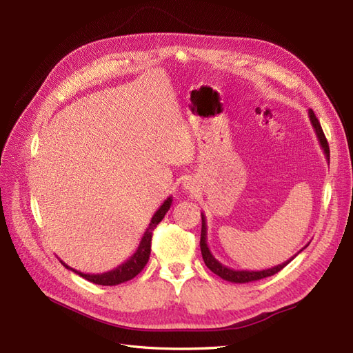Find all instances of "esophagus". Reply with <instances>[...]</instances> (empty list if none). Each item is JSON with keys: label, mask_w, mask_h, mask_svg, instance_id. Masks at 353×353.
I'll use <instances>...</instances> for the list:
<instances>
[{"label": "esophagus", "mask_w": 353, "mask_h": 353, "mask_svg": "<svg viewBox=\"0 0 353 353\" xmlns=\"http://www.w3.org/2000/svg\"><path fill=\"white\" fill-rule=\"evenodd\" d=\"M196 184H194V181H191V179H188V181H185L184 183V190H187L188 193H194L196 191Z\"/></svg>", "instance_id": "34e87169"}]
</instances>
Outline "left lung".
<instances>
[{"label":"left lung","instance_id":"8db88e82","mask_svg":"<svg viewBox=\"0 0 353 353\" xmlns=\"http://www.w3.org/2000/svg\"><path fill=\"white\" fill-rule=\"evenodd\" d=\"M309 114V121H311L314 130H315V134L318 137V141H319V145H321V148L324 150V154H325V159L330 160V148H328V143L325 140V135L323 132V128L321 125H319L316 116L314 113L312 109H309L307 112ZM307 245V244H306ZM305 245V248H306ZM303 248V249H305ZM200 249H201V256H203V261H205L208 268L213 272L216 274L218 276H221L222 280L225 281H230V283H237V284H244V283H252V281H258V280H262V279H266V276H271L274 274H276L279 271H281L285 265L290 263L296 256L301 253L297 252L293 258H290L288 261L276 265V266H272V268H268V270H261V271H248V270H232V268H228V266H225L223 263H221L215 256L212 254L209 245H208V225H206V216L203 215L201 213V236H200Z\"/></svg>","mask_w":353,"mask_h":353}]
</instances>
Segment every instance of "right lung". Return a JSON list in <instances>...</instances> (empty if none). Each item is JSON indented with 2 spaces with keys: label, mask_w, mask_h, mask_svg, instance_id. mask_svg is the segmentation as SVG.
<instances>
[{
  "label": "right lung",
  "mask_w": 353,
  "mask_h": 353,
  "mask_svg": "<svg viewBox=\"0 0 353 353\" xmlns=\"http://www.w3.org/2000/svg\"><path fill=\"white\" fill-rule=\"evenodd\" d=\"M170 205H172V197H168L163 203L162 206H160L156 213L153 215L150 223H148L147 230L144 231V236L140 241V245H138V249L135 250V253L131 256L130 259L126 262L121 263L117 268L108 271V272H103V274H83L81 271H77L68 266L65 262L60 261L63 263V266H66L68 270L73 271L74 274L81 275L82 279L88 280L94 284H100V285H116V284H122L125 281H130L132 280L135 275L140 274L144 266L148 262V258H150V250H152V236H153V230L157 227V223L162 221L166 215V212L170 209Z\"/></svg>",
  "instance_id": "add662e5"
}]
</instances>
